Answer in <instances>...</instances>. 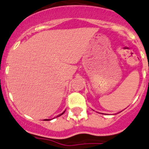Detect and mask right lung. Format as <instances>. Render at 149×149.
I'll return each mask as SVG.
<instances>
[{"label":"right lung","mask_w":149,"mask_h":149,"mask_svg":"<svg viewBox=\"0 0 149 149\" xmlns=\"http://www.w3.org/2000/svg\"><path fill=\"white\" fill-rule=\"evenodd\" d=\"M65 112V111H64V112H62V114H60V115H58V117H59V116H60V115H62V114H64V112ZM46 120H48H48H47V119H46Z\"/></svg>","instance_id":"add662e5"}]
</instances>
